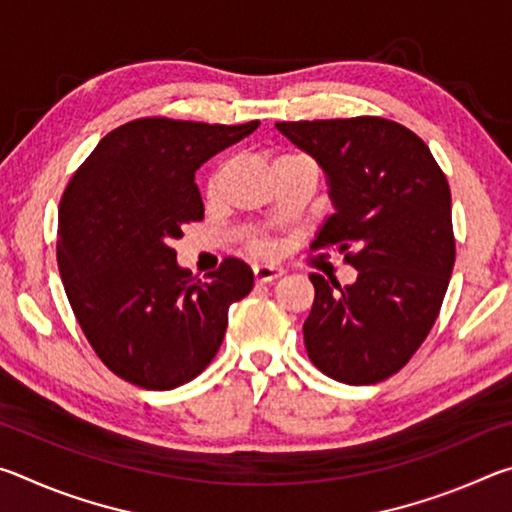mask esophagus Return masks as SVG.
Segmentation results:
<instances>
[{"label":"esophagus","instance_id":"34e87169","mask_svg":"<svg viewBox=\"0 0 512 512\" xmlns=\"http://www.w3.org/2000/svg\"><path fill=\"white\" fill-rule=\"evenodd\" d=\"M253 273H255V280L257 282H273L280 277L284 271L280 266H271V264H255L253 266Z\"/></svg>","mask_w":512,"mask_h":512}]
</instances>
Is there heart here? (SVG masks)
Wrapping results in <instances>:
<instances>
[{"instance_id": "b5f03b06", "label": "heart", "mask_w": 512, "mask_h": 512, "mask_svg": "<svg viewBox=\"0 0 512 512\" xmlns=\"http://www.w3.org/2000/svg\"><path fill=\"white\" fill-rule=\"evenodd\" d=\"M280 158H284V155H280ZM277 160V158H275ZM216 187H219V173H214L212 176V180H210V185H207V194L210 196H214L216 194ZM250 248L255 250V253H262V255H266V253H271V246L266 244V241H262V239H255L253 244H250Z\"/></svg>"}]
</instances>
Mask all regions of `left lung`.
<instances>
[{"mask_svg":"<svg viewBox=\"0 0 512 512\" xmlns=\"http://www.w3.org/2000/svg\"><path fill=\"white\" fill-rule=\"evenodd\" d=\"M287 140L323 169L334 214L311 248L357 268L352 284L311 273L302 325L314 366L343 384L395 375L427 339L454 271L452 194L429 146L381 117L282 121Z\"/></svg>","mask_w":512,"mask_h":512,"instance_id":"left-lung-1","label":"left lung"}]
</instances>
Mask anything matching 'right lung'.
Returning a JSON list of instances; mask_svg holds the SVG:
<instances>
[{"instance_id": "add662e5", "label": "right lung", "mask_w": 512, "mask_h": 512, "mask_svg": "<svg viewBox=\"0 0 512 512\" xmlns=\"http://www.w3.org/2000/svg\"><path fill=\"white\" fill-rule=\"evenodd\" d=\"M257 126L128 121L69 180L58 210L60 277L83 334L121 379L171 391L201 375L221 348L230 305L253 289V271L235 257L196 280L171 241L203 219L196 169Z\"/></svg>"}]
</instances>
